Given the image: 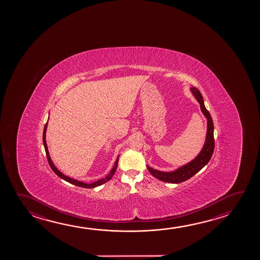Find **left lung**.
Wrapping results in <instances>:
<instances>
[{
    "label": "left lung",
    "mask_w": 260,
    "mask_h": 260,
    "mask_svg": "<svg viewBox=\"0 0 260 260\" xmlns=\"http://www.w3.org/2000/svg\"><path fill=\"white\" fill-rule=\"evenodd\" d=\"M191 94L196 98V101L200 104L201 111L207 119V132L205 136V143L202 148L200 152L196 158L191 159L188 164L182 165L181 167L172 171V172H162L159 170H155L147 165V168L155 178L159 179L160 181L171 183H179L184 182L188 179L192 177L196 173H198L200 170L204 168L206 164H208L214 150V123L213 119L210 115L208 110L205 108L204 103V99L200 91L194 87H190Z\"/></svg>",
    "instance_id": "obj_1"
}]
</instances>
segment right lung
Returning <instances> with one entry per match:
<instances>
[{"label":"right lung","mask_w":260,"mask_h":260,"mask_svg":"<svg viewBox=\"0 0 260 260\" xmlns=\"http://www.w3.org/2000/svg\"><path fill=\"white\" fill-rule=\"evenodd\" d=\"M48 121V120H47ZM46 129H47V122H46V126H45V128H44V132H43V142H44V147H45V150H46V157H47V160H48V164L50 165L51 168L52 170L54 171V173L58 176V177L61 178V179H63L64 181H67V182H70V183H72L74 185H77V186L83 187V188H95L96 186H100L101 184H103V183H105V182H108V181H110V179L112 178V176L114 175L115 172H116V170H117V167H118V162H119V157L117 158L116 159V162H115L114 166H113V168L112 170L110 171V173L106 176L105 178H102V179H100V180H98L96 182H90V183H87V182H80V181H78V180H76V179H74V178L69 177V176H67L66 174L62 173V172H60L58 169L55 167V164L53 162V160L51 159L50 154H49V151H48V148H47V144H46Z\"/></svg>","instance_id":"1"}]
</instances>
